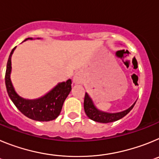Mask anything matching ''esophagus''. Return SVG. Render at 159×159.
I'll return each instance as SVG.
<instances>
[{
	"instance_id": "34e87169",
	"label": "esophagus",
	"mask_w": 159,
	"mask_h": 159,
	"mask_svg": "<svg viewBox=\"0 0 159 159\" xmlns=\"http://www.w3.org/2000/svg\"><path fill=\"white\" fill-rule=\"evenodd\" d=\"M73 83H75V84H80V83H82V77H81V75L79 73H76L73 76Z\"/></svg>"
}]
</instances>
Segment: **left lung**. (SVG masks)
<instances>
[{
	"mask_svg": "<svg viewBox=\"0 0 159 159\" xmlns=\"http://www.w3.org/2000/svg\"><path fill=\"white\" fill-rule=\"evenodd\" d=\"M135 102L130 108H128L127 110L124 111L119 112V113H107V112L100 111L98 109H96V107L94 106L92 100L91 99L89 95H88V93H85L84 107L85 113H86V115L88 116L89 119L95 122H99V123H107L117 121L119 119L124 117L125 116H127V114L132 110V108L134 107Z\"/></svg>",
	"mask_w": 159,
	"mask_h": 159,
	"instance_id": "obj_1",
	"label": "left lung"
}]
</instances>
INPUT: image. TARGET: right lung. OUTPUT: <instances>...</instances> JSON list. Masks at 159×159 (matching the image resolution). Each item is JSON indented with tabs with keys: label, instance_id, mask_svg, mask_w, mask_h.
<instances>
[{
	"label": "right lung",
	"instance_id": "1",
	"mask_svg": "<svg viewBox=\"0 0 159 159\" xmlns=\"http://www.w3.org/2000/svg\"><path fill=\"white\" fill-rule=\"evenodd\" d=\"M32 40V38H28ZM28 39L25 40H27ZM14 48L11 52L7 63L5 71V86L8 96L10 97L18 110L25 116L33 120L41 122L51 121L57 119L60 114L64 100L71 90V80L59 84L47 95L34 100L25 99L20 97L14 91L10 80L11 57L15 50Z\"/></svg>",
	"mask_w": 159,
	"mask_h": 159
}]
</instances>
